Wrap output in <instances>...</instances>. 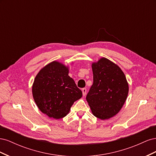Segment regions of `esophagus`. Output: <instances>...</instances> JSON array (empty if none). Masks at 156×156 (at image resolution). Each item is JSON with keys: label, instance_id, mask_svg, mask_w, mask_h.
Instances as JSON below:
<instances>
[{"label": "esophagus", "instance_id": "34e87169", "mask_svg": "<svg viewBox=\"0 0 156 156\" xmlns=\"http://www.w3.org/2000/svg\"><path fill=\"white\" fill-rule=\"evenodd\" d=\"M82 92H83V96H85L87 94V89L85 88H83L82 89Z\"/></svg>", "mask_w": 156, "mask_h": 156}]
</instances>
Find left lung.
<instances>
[{
    "instance_id": "left-lung-1",
    "label": "left lung",
    "mask_w": 156,
    "mask_h": 156,
    "mask_svg": "<svg viewBox=\"0 0 156 156\" xmlns=\"http://www.w3.org/2000/svg\"><path fill=\"white\" fill-rule=\"evenodd\" d=\"M93 84L86 99L92 114L101 120L119 112L129 92L128 83L119 66L106 58L92 64Z\"/></svg>"
}]
</instances>
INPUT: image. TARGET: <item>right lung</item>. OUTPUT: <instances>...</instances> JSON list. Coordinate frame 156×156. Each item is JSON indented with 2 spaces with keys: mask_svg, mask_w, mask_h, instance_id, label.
Instances as JSON below:
<instances>
[{
  "mask_svg": "<svg viewBox=\"0 0 156 156\" xmlns=\"http://www.w3.org/2000/svg\"><path fill=\"white\" fill-rule=\"evenodd\" d=\"M68 67L53 61L41 69L32 85L33 98L39 109L55 119L66 116L82 91L69 75Z\"/></svg>",
  "mask_w": 156,
  "mask_h": 156,
  "instance_id": "1",
  "label": "right lung"
}]
</instances>
